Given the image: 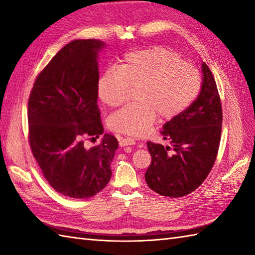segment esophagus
<instances>
[{"instance_id":"obj_1","label":"esophagus","mask_w":255,"mask_h":255,"mask_svg":"<svg viewBox=\"0 0 255 255\" xmlns=\"http://www.w3.org/2000/svg\"><path fill=\"white\" fill-rule=\"evenodd\" d=\"M136 144V140L132 138H121L119 139V145L121 147H126V145Z\"/></svg>"}]
</instances>
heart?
<instances>
[{"instance_id":"1","label":"heart","mask_w":255,"mask_h":255,"mask_svg":"<svg viewBox=\"0 0 255 255\" xmlns=\"http://www.w3.org/2000/svg\"><path fill=\"white\" fill-rule=\"evenodd\" d=\"M203 85L199 70L177 52L163 47L131 52L117 69H108L97 82V95L111 108L123 105L129 89H137V104L124 107L111 116L112 130L141 137L156 115L170 121L197 99Z\"/></svg>"}]
</instances>
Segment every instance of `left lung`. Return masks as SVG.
I'll return each mask as SVG.
<instances>
[{"mask_svg": "<svg viewBox=\"0 0 255 255\" xmlns=\"http://www.w3.org/2000/svg\"><path fill=\"white\" fill-rule=\"evenodd\" d=\"M203 85L193 104L161 130L172 148L148 141L151 163L144 177L162 196L182 197L194 192L208 176L218 154L223 108L217 84L203 63Z\"/></svg>", "mask_w": 255, "mask_h": 255, "instance_id": "left-lung-1", "label": "left lung"}]
</instances>
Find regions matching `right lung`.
Listing matches in <instances>:
<instances>
[{"label":"right lung","mask_w":255,"mask_h":255,"mask_svg":"<svg viewBox=\"0 0 255 255\" xmlns=\"http://www.w3.org/2000/svg\"><path fill=\"white\" fill-rule=\"evenodd\" d=\"M104 42L78 39L64 46L37 75L28 100V141L51 187L64 196L88 198L111 180L117 139L86 140L104 132L97 106V52Z\"/></svg>","instance_id":"obj_1"}]
</instances>
